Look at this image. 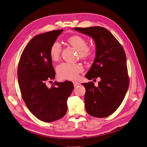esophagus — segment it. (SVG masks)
Returning <instances> with one entry per match:
<instances>
[{
  "label": "esophagus",
  "mask_w": 147,
  "mask_h": 147,
  "mask_svg": "<svg viewBox=\"0 0 147 147\" xmlns=\"http://www.w3.org/2000/svg\"><path fill=\"white\" fill-rule=\"evenodd\" d=\"M73 84L74 86V87H77V86H80L81 84L79 83V82H78L77 81H73Z\"/></svg>",
  "instance_id": "obj_1"
}]
</instances>
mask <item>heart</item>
Instances as JSON below:
<instances>
[{"label": "heart", "mask_w": 147, "mask_h": 147, "mask_svg": "<svg viewBox=\"0 0 147 147\" xmlns=\"http://www.w3.org/2000/svg\"><path fill=\"white\" fill-rule=\"evenodd\" d=\"M67 42L79 51V55L82 59L88 58L92 55V49L88 47V41L83 37L73 35L67 39ZM61 52V45L58 41H55L51 45L50 49V58L53 61L58 60ZM82 71L83 67L80 65L69 63H63L56 67L58 76L61 80H74Z\"/></svg>", "instance_id": "b5f03b06"}]
</instances>
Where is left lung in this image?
Returning a JSON list of instances; mask_svg holds the SVG:
<instances>
[{
  "instance_id": "1",
  "label": "left lung",
  "mask_w": 147,
  "mask_h": 147,
  "mask_svg": "<svg viewBox=\"0 0 147 147\" xmlns=\"http://www.w3.org/2000/svg\"><path fill=\"white\" fill-rule=\"evenodd\" d=\"M91 36L96 44V56L85 77L93 82L82 83L85 89L86 110L95 117L104 118L113 114L121 104L129 85L126 55L122 45L104 27L73 28Z\"/></svg>"
}]
</instances>
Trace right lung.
Returning a JSON list of instances; mask_svg holds the SVG:
<instances>
[{"instance_id":"add662e5","label":"right lung","mask_w":147,"mask_h":147,"mask_svg":"<svg viewBox=\"0 0 147 147\" xmlns=\"http://www.w3.org/2000/svg\"><path fill=\"white\" fill-rule=\"evenodd\" d=\"M63 30L34 36L25 48L18 66V82L26 106L37 119L51 122L62 118L67 109V100L72 92V82L46 83L55 78L50 55L51 45Z\"/></svg>"}]
</instances>
